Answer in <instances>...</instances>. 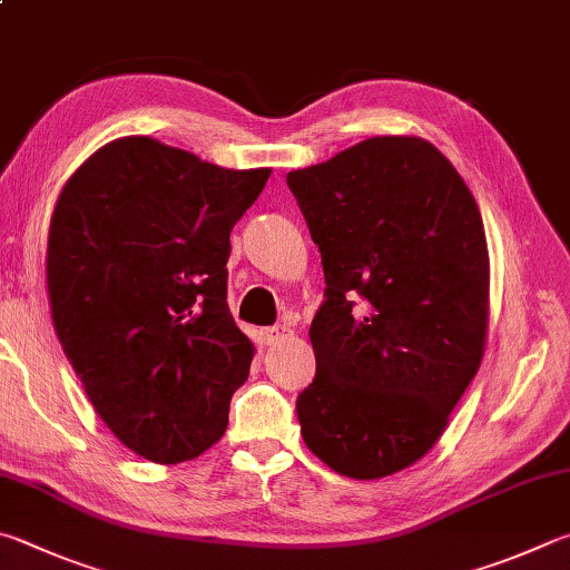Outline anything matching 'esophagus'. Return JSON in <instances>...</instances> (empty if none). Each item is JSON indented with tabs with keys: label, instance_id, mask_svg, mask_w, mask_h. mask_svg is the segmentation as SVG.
Masks as SVG:
<instances>
[{
	"label": "esophagus",
	"instance_id": "1",
	"mask_svg": "<svg viewBox=\"0 0 570 570\" xmlns=\"http://www.w3.org/2000/svg\"><path fill=\"white\" fill-rule=\"evenodd\" d=\"M292 334H294L292 326H286V324H274V326L264 328L266 344H282V341H286Z\"/></svg>",
	"mask_w": 570,
	"mask_h": 570
}]
</instances>
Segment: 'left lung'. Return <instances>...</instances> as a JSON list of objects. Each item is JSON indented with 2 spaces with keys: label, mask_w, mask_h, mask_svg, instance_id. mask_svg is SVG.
Wrapping results in <instances>:
<instances>
[{
  "label": "left lung",
  "mask_w": 570,
  "mask_h": 570,
  "mask_svg": "<svg viewBox=\"0 0 570 570\" xmlns=\"http://www.w3.org/2000/svg\"><path fill=\"white\" fill-rule=\"evenodd\" d=\"M324 266L296 399L306 446L351 479L416 463L481 366L489 249L453 164L419 137H374L286 174Z\"/></svg>",
  "instance_id": "1"
}]
</instances>
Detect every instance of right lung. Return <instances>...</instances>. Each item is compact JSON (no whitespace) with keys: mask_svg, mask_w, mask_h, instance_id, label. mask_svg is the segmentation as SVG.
I'll return each instance as SVG.
<instances>
[{"mask_svg":"<svg viewBox=\"0 0 570 570\" xmlns=\"http://www.w3.org/2000/svg\"><path fill=\"white\" fill-rule=\"evenodd\" d=\"M268 174L124 137L59 194L47 246L57 336L114 436L154 463L219 441L249 379L254 346L226 304V262Z\"/></svg>","mask_w":570,"mask_h":570,"instance_id":"right-lung-1","label":"right lung"}]
</instances>
